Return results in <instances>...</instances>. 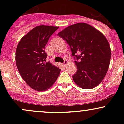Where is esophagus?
I'll return each mask as SVG.
<instances>
[{"instance_id": "esophagus-1", "label": "esophagus", "mask_w": 124, "mask_h": 124, "mask_svg": "<svg viewBox=\"0 0 124 124\" xmlns=\"http://www.w3.org/2000/svg\"><path fill=\"white\" fill-rule=\"evenodd\" d=\"M68 61H65L64 62H63V63H62V65H63V66H65L66 65H67V63H68Z\"/></svg>"}]
</instances>
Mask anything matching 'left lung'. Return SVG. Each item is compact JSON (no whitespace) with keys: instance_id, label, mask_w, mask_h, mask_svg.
<instances>
[{"instance_id":"1","label":"left lung","mask_w":124,"mask_h":124,"mask_svg":"<svg viewBox=\"0 0 124 124\" xmlns=\"http://www.w3.org/2000/svg\"><path fill=\"white\" fill-rule=\"evenodd\" d=\"M69 44L77 72L74 82L85 89L100 84L110 65L111 49L108 41L100 31L85 23L71 25L57 33Z\"/></svg>"}]
</instances>
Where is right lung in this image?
I'll list each match as a JSON object with an SVG mask.
<instances>
[{"label": "right lung", "instance_id": "add662e5", "mask_svg": "<svg viewBox=\"0 0 124 124\" xmlns=\"http://www.w3.org/2000/svg\"><path fill=\"white\" fill-rule=\"evenodd\" d=\"M59 28L40 25L32 29L22 38L16 53L17 69L31 88L45 91L53 86L61 70L50 62H46L45 47L48 39Z\"/></svg>", "mask_w": 124, "mask_h": 124}]
</instances>
